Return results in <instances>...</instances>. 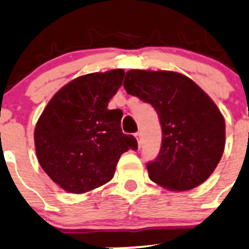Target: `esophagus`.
Segmentation results:
<instances>
[{"label": "esophagus", "instance_id": "1", "mask_svg": "<svg viewBox=\"0 0 249 249\" xmlns=\"http://www.w3.org/2000/svg\"><path fill=\"white\" fill-rule=\"evenodd\" d=\"M134 137H135V139H137V142H138V147L140 148V147H142V133H140V132L135 133Z\"/></svg>", "mask_w": 249, "mask_h": 249}]
</instances>
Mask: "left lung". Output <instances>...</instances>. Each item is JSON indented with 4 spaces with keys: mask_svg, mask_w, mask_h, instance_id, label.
I'll return each mask as SVG.
<instances>
[{
    "mask_svg": "<svg viewBox=\"0 0 249 249\" xmlns=\"http://www.w3.org/2000/svg\"><path fill=\"white\" fill-rule=\"evenodd\" d=\"M124 86L128 94L155 107L162 125L160 151L147 163L151 180L175 192L206 181L225 146V122L213 101L176 71L132 69Z\"/></svg>",
    "mask_w": 249,
    "mask_h": 249,
    "instance_id": "1",
    "label": "left lung"
}]
</instances>
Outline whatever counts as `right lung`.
I'll return each instance as SVG.
<instances>
[{
  "label": "right lung",
  "mask_w": 249,
  "mask_h": 249,
  "mask_svg": "<svg viewBox=\"0 0 249 249\" xmlns=\"http://www.w3.org/2000/svg\"><path fill=\"white\" fill-rule=\"evenodd\" d=\"M124 76V69H112L74 79L56 92L36 124L38 162L69 193L106 184L122 153L138 148L137 139L122 133L124 112L107 109Z\"/></svg>",
  "instance_id": "obj_1"
}]
</instances>
